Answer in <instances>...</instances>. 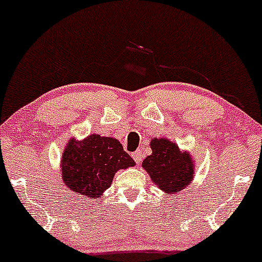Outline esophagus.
I'll return each instance as SVG.
<instances>
[{
	"mask_svg": "<svg viewBox=\"0 0 262 262\" xmlns=\"http://www.w3.org/2000/svg\"><path fill=\"white\" fill-rule=\"evenodd\" d=\"M132 157H133L137 165H140L141 161H143V154H141V150H137L135 152L132 154Z\"/></svg>",
	"mask_w": 262,
	"mask_h": 262,
	"instance_id": "esophagus-1",
	"label": "esophagus"
}]
</instances>
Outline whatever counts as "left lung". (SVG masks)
Instances as JSON below:
<instances>
[{
	"instance_id": "1",
	"label": "left lung",
	"mask_w": 262,
	"mask_h": 262,
	"mask_svg": "<svg viewBox=\"0 0 262 262\" xmlns=\"http://www.w3.org/2000/svg\"><path fill=\"white\" fill-rule=\"evenodd\" d=\"M150 146L152 154L144 160L143 167L151 181L165 193H181L194 178L190 154L181 151L178 145L165 138L152 139Z\"/></svg>"
}]
</instances>
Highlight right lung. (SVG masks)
<instances>
[{
  "label": "right lung",
  "mask_w": 262,
  "mask_h": 262,
  "mask_svg": "<svg viewBox=\"0 0 262 262\" xmlns=\"http://www.w3.org/2000/svg\"><path fill=\"white\" fill-rule=\"evenodd\" d=\"M132 166H135L134 160L117 139L91 134L81 141L71 139L66 145L62 181L78 200H94L112 184L116 172Z\"/></svg>",
  "instance_id": "right-lung-1"
}]
</instances>
